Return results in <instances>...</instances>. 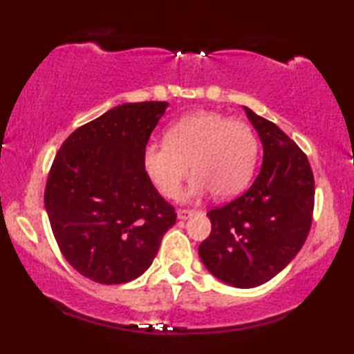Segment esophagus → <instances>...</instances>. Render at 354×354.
Wrapping results in <instances>:
<instances>
[{"instance_id": "esophagus-1", "label": "esophagus", "mask_w": 354, "mask_h": 354, "mask_svg": "<svg viewBox=\"0 0 354 354\" xmlns=\"http://www.w3.org/2000/svg\"><path fill=\"white\" fill-rule=\"evenodd\" d=\"M194 213H196V210H186V208H183V210H178V218L179 220H187Z\"/></svg>"}]
</instances>
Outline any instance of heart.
Segmentation results:
<instances>
[{
  "label": "heart",
  "instance_id": "obj_1",
  "mask_svg": "<svg viewBox=\"0 0 354 354\" xmlns=\"http://www.w3.org/2000/svg\"><path fill=\"white\" fill-rule=\"evenodd\" d=\"M258 160V138L247 122L215 111H197L176 120L165 142L144 149V168L165 197H176L189 171L196 173L189 197L213 191L229 198L250 183Z\"/></svg>",
  "mask_w": 354,
  "mask_h": 354
}]
</instances>
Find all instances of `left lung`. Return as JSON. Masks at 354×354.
Here are the masks:
<instances>
[{"label":"left lung","instance_id":"obj_1","mask_svg":"<svg viewBox=\"0 0 354 354\" xmlns=\"http://www.w3.org/2000/svg\"><path fill=\"white\" fill-rule=\"evenodd\" d=\"M243 109L260 134L261 170L242 196L207 213L212 232L198 245V255L220 281L252 288L279 274L305 243L315 176L306 153L281 128Z\"/></svg>","mask_w":354,"mask_h":354}]
</instances>
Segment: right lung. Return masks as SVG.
<instances>
[{
    "label": "right lung",
    "mask_w": 354,
    "mask_h": 354,
    "mask_svg": "<svg viewBox=\"0 0 354 354\" xmlns=\"http://www.w3.org/2000/svg\"><path fill=\"white\" fill-rule=\"evenodd\" d=\"M168 102L123 104L77 128L49 170L44 207L59 248L80 274L125 283L156 258L176 213L144 168Z\"/></svg>",
    "instance_id": "1"
}]
</instances>
